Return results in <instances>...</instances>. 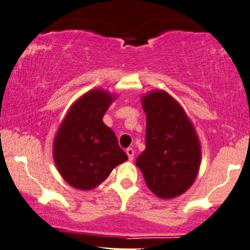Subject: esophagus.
<instances>
[{
	"mask_svg": "<svg viewBox=\"0 0 250 250\" xmlns=\"http://www.w3.org/2000/svg\"><path fill=\"white\" fill-rule=\"evenodd\" d=\"M126 154H127L128 160L129 161H133V158H134V150H133V148H127V149H126Z\"/></svg>",
	"mask_w": 250,
	"mask_h": 250,
	"instance_id": "obj_1",
	"label": "esophagus"
}]
</instances>
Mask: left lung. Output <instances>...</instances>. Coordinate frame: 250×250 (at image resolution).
Here are the masks:
<instances>
[{
    "mask_svg": "<svg viewBox=\"0 0 250 250\" xmlns=\"http://www.w3.org/2000/svg\"><path fill=\"white\" fill-rule=\"evenodd\" d=\"M142 108L147 116L146 149L135 164L155 195H181L199 172L201 147L195 129L179 103L163 90L142 97Z\"/></svg>",
    "mask_w": 250,
    "mask_h": 250,
    "instance_id": "left-lung-1",
    "label": "left lung"
}]
</instances>
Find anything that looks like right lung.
<instances>
[{"label":"right lung","instance_id":"right-lung-1","mask_svg":"<svg viewBox=\"0 0 250 250\" xmlns=\"http://www.w3.org/2000/svg\"><path fill=\"white\" fill-rule=\"evenodd\" d=\"M112 101L109 93L90 90L71 106L58 128L54 141L55 164L74 188H95L113 167L127 160L115 132L102 121Z\"/></svg>","mask_w":250,"mask_h":250}]
</instances>
